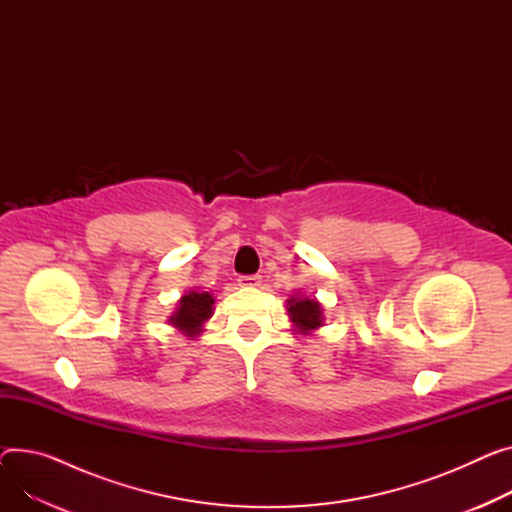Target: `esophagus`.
I'll list each match as a JSON object with an SVG mask.
<instances>
[{
    "mask_svg": "<svg viewBox=\"0 0 512 512\" xmlns=\"http://www.w3.org/2000/svg\"><path fill=\"white\" fill-rule=\"evenodd\" d=\"M238 283H240V287H258L262 283V277L260 274H242Z\"/></svg>",
    "mask_w": 512,
    "mask_h": 512,
    "instance_id": "obj_1",
    "label": "esophagus"
}]
</instances>
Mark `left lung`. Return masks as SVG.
Returning a JSON list of instances; mask_svg holds the SVG:
<instances>
[{"label": "left lung", "instance_id": "left-lung-1", "mask_svg": "<svg viewBox=\"0 0 512 512\" xmlns=\"http://www.w3.org/2000/svg\"><path fill=\"white\" fill-rule=\"evenodd\" d=\"M289 316L301 332L322 326V309L316 299H289Z\"/></svg>", "mask_w": 512, "mask_h": 512}]
</instances>
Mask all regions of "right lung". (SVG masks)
<instances>
[{
  "mask_svg": "<svg viewBox=\"0 0 512 512\" xmlns=\"http://www.w3.org/2000/svg\"><path fill=\"white\" fill-rule=\"evenodd\" d=\"M215 299L209 293H196L190 291L180 299V307L170 318L172 326L182 330L186 336H196L201 332L205 320L211 318Z\"/></svg>",
  "mask_w": 512,
  "mask_h": 512,
  "instance_id": "right-lung-1",
  "label": "right lung"
}]
</instances>
